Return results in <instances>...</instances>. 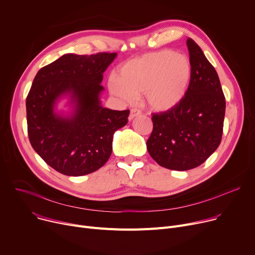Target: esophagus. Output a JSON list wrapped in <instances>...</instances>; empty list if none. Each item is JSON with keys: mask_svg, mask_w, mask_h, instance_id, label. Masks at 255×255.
Here are the masks:
<instances>
[{"mask_svg": "<svg viewBox=\"0 0 255 255\" xmlns=\"http://www.w3.org/2000/svg\"><path fill=\"white\" fill-rule=\"evenodd\" d=\"M139 115H141V111H139V110H137V109H132L131 111H130V115H129V121H131V120H133V119L135 118V117H137V116H139Z\"/></svg>", "mask_w": 255, "mask_h": 255, "instance_id": "34e87169", "label": "esophagus"}]
</instances>
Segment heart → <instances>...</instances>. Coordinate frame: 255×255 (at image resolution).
<instances>
[{
    "instance_id": "b5f03b06",
    "label": "heart",
    "mask_w": 255,
    "mask_h": 255,
    "mask_svg": "<svg viewBox=\"0 0 255 255\" xmlns=\"http://www.w3.org/2000/svg\"><path fill=\"white\" fill-rule=\"evenodd\" d=\"M193 76L190 58L172 50H162L130 59L119 71V79L111 78L113 95L132 104L144 93L148 107L158 112L178 106L189 91Z\"/></svg>"
}]
</instances>
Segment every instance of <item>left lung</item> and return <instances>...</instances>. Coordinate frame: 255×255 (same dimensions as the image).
Listing matches in <instances>:
<instances>
[{"instance_id":"1","label":"left lung","mask_w":255,"mask_h":255,"mask_svg":"<svg viewBox=\"0 0 255 255\" xmlns=\"http://www.w3.org/2000/svg\"><path fill=\"white\" fill-rule=\"evenodd\" d=\"M193 76L181 103L151 117L148 154L159 165L177 171L204 163L222 141L226 98L218 75L202 49L186 40Z\"/></svg>"}]
</instances>
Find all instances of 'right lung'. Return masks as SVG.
Returning a JSON list of instances; mask_svg holds the SVG:
<instances>
[{
    "label": "right lung",
    "mask_w": 255,
    "mask_h": 255,
    "mask_svg": "<svg viewBox=\"0 0 255 255\" xmlns=\"http://www.w3.org/2000/svg\"><path fill=\"white\" fill-rule=\"evenodd\" d=\"M117 53H67L38 72L26 97L28 138L37 154L59 173L82 176L111 157L114 133L128 122L129 110L101 105L104 73ZM69 98V113L57 104Z\"/></svg>",
    "instance_id": "1"
}]
</instances>
